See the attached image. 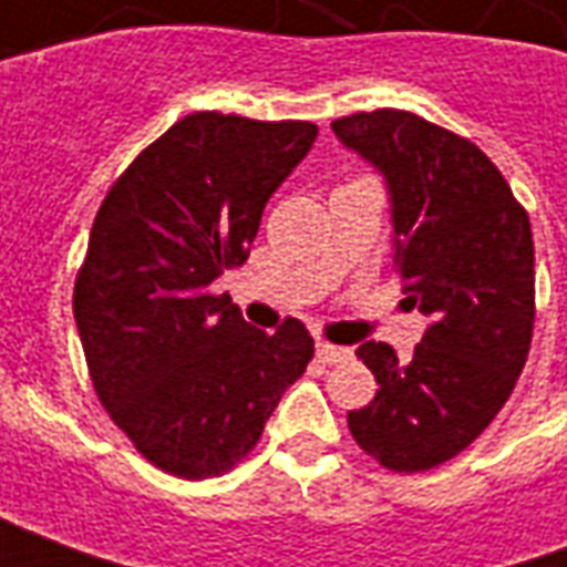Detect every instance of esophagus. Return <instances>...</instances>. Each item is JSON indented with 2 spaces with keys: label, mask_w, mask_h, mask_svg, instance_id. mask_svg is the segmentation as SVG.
Masks as SVG:
<instances>
[{
  "label": "esophagus",
  "mask_w": 567,
  "mask_h": 567,
  "mask_svg": "<svg viewBox=\"0 0 567 567\" xmlns=\"http://www.w3.org/2000/svg\"><path fill=\"white\" fill-rule=\"evenodd\" d=\"M316 355H319L321 364H340V361H346V358L352 355L346 346H333V343H316Z\"/></svg>",
  "instance_id": "34e87169"
}]
</instances>
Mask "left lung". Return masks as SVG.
<instances>
[{
  "label": "left lung",
  "mask_w": 567,
  "mask_h": 567,
  "mask_svg": "<svg viewBox=\"0 0 567 567\" xmlns=\"http://www.w3.org/2000/svg\"><path fill=\"white\" fill-rule=\"evenodd\" d=\"M331 127L385 175L394 270L431 316L410 361L389 343L358 346L380 389L349 413V431L382 467L422 474L467 450L523 373L535 328L532 221L498 166L452 130L404 109Z\"/></svg>",
  "instance_id": "1"
}]
</instances>
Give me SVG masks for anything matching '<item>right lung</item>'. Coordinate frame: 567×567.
Returning <instances> with one entry per match:
<instances>
[{
    "mask_svg": "<svg viewBox=\"0 0 567 567\" xmlns=\"http://www.w3.org/2000/svg\"><path fill=\"white\" fill-rule=\"evenodd\" d=\"M316 133L309 121L185 115L117 175L93 218L72 295L91 382L166 474H227L312 361L303 321L258 331L212 282L246 264L267 199Z\"/></svg>",
    "mask_w": 567,
    "mask_h": 567,
    "instance_id": "obj_1",
    "label": "right lung"
}]
</instances>
